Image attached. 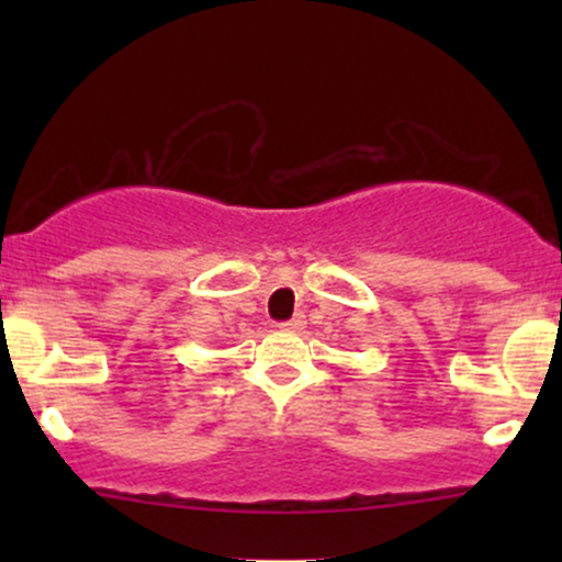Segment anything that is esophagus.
<instances>
[{"label": "esophagus", "mask_w": 562, "mask_h": 562, "mask_svg": "<svg viewBox=\"0 0 562 562\" xmlns=\"http://www.w3.org/2000/svg\"><path fill=\"white\" fill-rule=\"evenodd\" d=\"M303 325H306V322H303V317H293L290 322H282V330L285 333H299V330H303Z\"/></svg>", "instance_id": "1"}]
</instances>
